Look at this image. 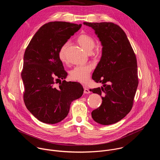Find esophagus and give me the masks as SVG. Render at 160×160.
I'll return each mask as SVG.
<instances>
[{"instance_id": "1", "label": "esophagus", "mask_w": 160, "mask_h": 160, "mask_svg": "<svg viewBox=\"0 0 160 160\" xmlns=\"http://www.w3.org/2000/svg\"><path fill=\"white\" fill-rule=\"evenodd\" d=\"M84 94H89L90 92V91L88 88H87V87H84V91H83Z\"/></svg>"}]
</instances>
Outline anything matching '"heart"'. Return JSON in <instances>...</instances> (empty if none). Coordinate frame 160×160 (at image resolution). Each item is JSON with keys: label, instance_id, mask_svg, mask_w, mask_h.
<instances>
[{"label": "heart", "instance_id": "heart-1", "mask_svg": "<svg viewBox=\"0 0 160 160\" xmlns=\"http://www.w3.org/2000/svg\"><path fill=\"white\" fill-rule=\"evenodd\" d=\"M77 42L80 46L87 52L90 53L96 46V41L94 39L90 37L87 34H80L77 37ZM69 43L66 42L64 43L61 48L59 49L58 52V56L59 59L62 62H65L66 61V51L68 49ZM99 55V51H96L94 52L95 56H98ZM92 66L91 64L86 65H80L75 66L70 71V77L72 80L78 82L82 83H85L88 82L90 72L92 70Z\"/></svg>", "mask_w": 160, "mask_h": 160}]
</instances>
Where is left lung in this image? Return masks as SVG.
I'll use <instances>...</instances> for the list:
<instances>
[{
  "instance_id": "obj_1",
  "label": "left lung",
  "mask_w": 160,
  "mask_h": 160,
  "mask_svg": "<svg viewBox=\"0 0 160 160\" xmlns=\"http://www.w3.org/2000/svg\"><path fill=\"white\" fill-rule=\"evenodd\" d=\"M83 25L95 31L102 45V56L92 79L101 87L91 90L102 97V104L92 111L93 120L101 125L115 123L130 111L138 86V64L124 31L109 22Z\"/></svg>"
}]
</instances>
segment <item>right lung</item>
<instances>
[{
  "label": "right lung",
  "instance_id": "1",
  "mask_svg": "<svg viewBox=\"0 0 160 160\" xmlns=\"http://www.w3.org/2000/svg\"><path fill=\"white\" fill-rule=\"evenodd\" d=\"M81 27L68 22H49L37 32L25 52L21 72L24 102L43 123L55 124L64 120L72 101L83 93L78 82L62 80L58 86L55 84L68 75L58 56L59 49Z\"/></svg>",
  "mask_w": 160,
  "mask_h": 160
}]
</instances>
